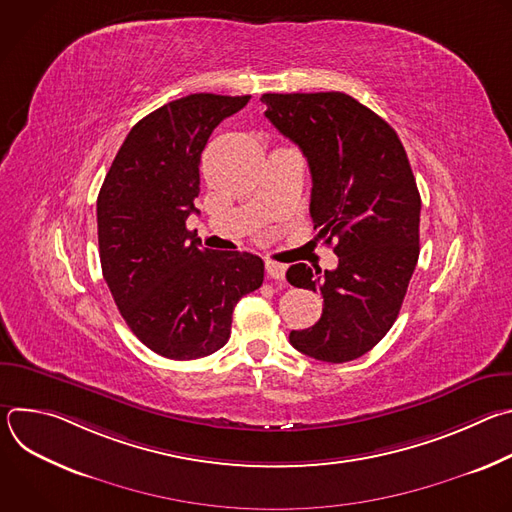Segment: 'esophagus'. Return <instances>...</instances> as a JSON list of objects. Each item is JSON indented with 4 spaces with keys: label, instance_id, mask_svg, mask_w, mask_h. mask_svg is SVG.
Wrapping results in <instances>:
<instances>
[{
    "label": "esophagus",
    "instance_id": "1",
    "mask_svg": "<svg viewBox=\"0 0 512 512\" xmlns=\"http://www.w3.org/2000/svg\"><path fill=\"white\" fill-rule=\"evenodd\" d=\"M265 271L271 279H283L285 277V265H281L277 261H271V259L265 261Z\"/></svg>",
    "mask_w": 512,
    "mask_h": 512
}]
</instances>
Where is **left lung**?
Listing matches in <instances>:
<instances>
[{
    "label": "left lung",
    "instance_id": "left-lung-1",
    "mask_svg": "<svg viewBox=\"0 0 512 512\" xmlns=\"http://www.w3.org/2000/svg\"><path fill=\"white\" fill-rule=\"evenodd\" d=\"M265 117L294 141L312 174L318 237L336 241L334 271L291 265L296 287L320 291L324 310L289 342L324 362H348L395 324L419 257L421 198L395 129L344 93H267Z\"/></svg>",
    "mask_w": 512,
    "mask_h": 512
}]
</instances>
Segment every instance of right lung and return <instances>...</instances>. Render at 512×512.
I'll return each instance as SVG.
<instances>
[{
  "label": "right lung",
  "instance_id": "add662e5",
  "mask_svg": "<svg viewBox=\"0 0 512 512\" xmlns=\"http://www.w3.org/2000/svg\"><path fill=\"white\" fill-rule=\"evenodd\" d=\"M249 95L194 93L145 115L127 133L97 198L99 257L131 332L160 356L192 360L223 348L237 302L263 283V261L200 249V156L214 127Z\"/></svg>",
  "mask_w": 512,
  "mask_h": 512
}]
</instances>
